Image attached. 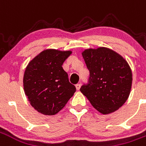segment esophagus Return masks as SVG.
Here are the masks:
<instances>
[{"label":"esophagus","instance_id":"obj_1","mask_svg":"<svg viewBox=\"0 0 146 146\" xmlns=\"http://www.w3.org/2000/svg\"><path fill=\"white\" fill-rule=\"evenodd\" d=\"M80 84H76V88L77 89V90H80Z\"/></svg>","mask_w":146,"mask_h":146}]
</instances>
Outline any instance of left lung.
Listing matches in <instances>:
<instances>
[{
	"label": "left lung",
	"mask_w": 146,
	"mask_h": 146,
	"mask_svg": "<svg viewBox=\"0 0 146 146\" xmlns=\"http://www.w3.org/2000/svg\"><path fill=\"white\" fill-rule=\"evenodd\" d=\"M82 55L90 77L80 92L98 112H115L127 100L131 89L132 73L127 62L116 51L103 47L86 49Z\"/></svg>",
	"instance_id": "obj_1"
}]
</instances>
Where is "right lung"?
<instances>
[{
  "label": "right lung",
  "mask_w": 146,
  "mask_h": 146,
  "mask_svg": "<svg viewBox=\"0 0 146 146\" xmlns=\"http://www.w3.org/2000/svg\"><path fill=\"white\" fill-rule=\"evenodd\" d=\"M71 51L47 49L30 61L23 76L24 92L35 110L44 115H54L66 106L76 92L62 64Z\"/></svg>",
  "instance_id": "right-lung-1"
}]
</instances>
